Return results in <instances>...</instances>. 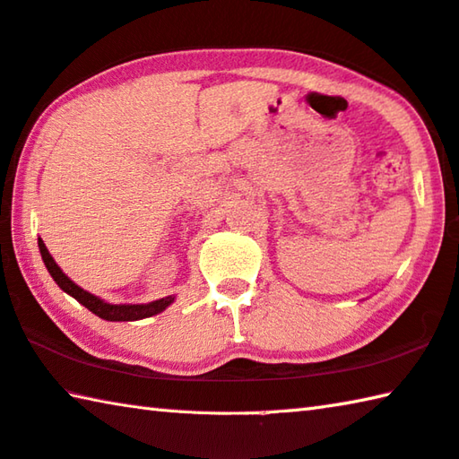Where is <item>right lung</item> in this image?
Masks as SVG:
<instances>
[{"label": "right lung", "instance_id": "obj_1", "mask_svg": "<svg viewBox=\"0 0 459 459\" xmlns=\"http://www.w3.org/2000/svg\"><path fill=\"white\" fill-rule=\"evenodd\" d=\"M38 247H39L41 258H44V263H46V269L49 271V274H52L54 281L57 282V287H60L62 290H65V293H68V295H72L78 303L84 305L86 309H90L91 313L98 315V316H102V319H106V321H138V319H146V316H152L156 313L164 311L166 307H169L174 301L172 297H166V299H158V301H152V303H148V305H110V303H104L102 299H98L96 295L88 293V290L78 287L76 282L65 277L60 266L56 264L52 255L48 253L44 240L39 238L38 240Z\"/></svg>", "mask_w": 459, "mask_h": 459}]
</instances>
